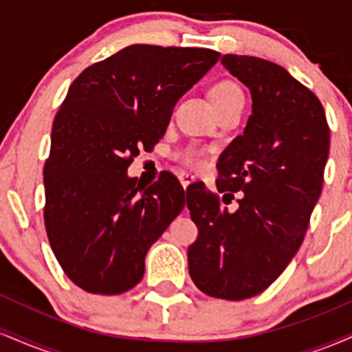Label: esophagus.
<instances>
[{
	"mask_svg": "<svg viewBox=\"0 0 352 352\" xmlns=\"http://www.w3.org/2000/svg\"><path fill=\"white\" fill-rule=\"evenodd\" d=\"M179 179H180V182H182V185H184V188H187L188 185L192 184L193 180H195V177L190 175V173H187V172H182L180 175H179Z\"/></svg>",
	"mask_w": 352,
	"mask_h": 352,
	"instance_id": "1",
	"label": "esophagus"
}]
</instances>
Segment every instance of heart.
<instances>
[{
	"mask_svg": "<svg viewBox=\"0 0 352 352\" xmlns=\"http://www.w3.org/2000/svg\"><path fill=\"white\" fill-rule=\"evenodd\" d=\"M210 98H212L213 104H215L218 112H220L227 107L243 104L245 94L235 80L223 78L212 84V87H210ZM180 159L188 167L200 168L207 162V152L201 151L199 147H187L185 151L180 152Z\"/></svg>",
	"mask_w": 352,
	"mask_h": 352,
	"instance_id": "obj_1",
	"label": "heart"
}]
</instances>
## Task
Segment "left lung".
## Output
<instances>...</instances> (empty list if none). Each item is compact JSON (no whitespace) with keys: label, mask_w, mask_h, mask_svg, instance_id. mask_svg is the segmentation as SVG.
Wrapping results in <instances>:
<instances>
[{"label":"left lung","mask_w":352,"mask_h":352,"mask_svg":"<svg viewBox=\"0 0 352 352\" xmlns=\"http://www.w3.org/2000/svg\"><path fill=\"white\" fill-rule=\"evenodd\" d=\"M221 63L253 99L245 132L217 164L223 199L241 193L233 213L205 188L187 201L199 228L188 273L208 296L240 301L265 292L300 250L321 195L329 125L319 99L285 67L236 54Z\"/></svg>","instance_id":"left-lung-1"}]
</instances>
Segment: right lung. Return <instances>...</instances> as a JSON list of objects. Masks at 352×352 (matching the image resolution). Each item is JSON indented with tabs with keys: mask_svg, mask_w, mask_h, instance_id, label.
Returning a JSON list of instances; mask_svg holds the SVG:
<instances>
[{
	"mask_svg": "<svg viewBox=\"0 0 352 352\" xmlns=\"http://www.w3.org/2000/svg\"><path fill=\"white\" fill-rule=\"evenodd\" d=\"M220 52L132 44L84 69L52 122L44 225L66 276L87 293L120 294L142 280L153 241L185 207L172 175L129 179L162 139L173 107Z\"/></svg>",
	"mask_w": 352,
	"mask_h": 352,
	"instance_id": "right-lung-1",
	"label": "right lung"
}]
</instances>
